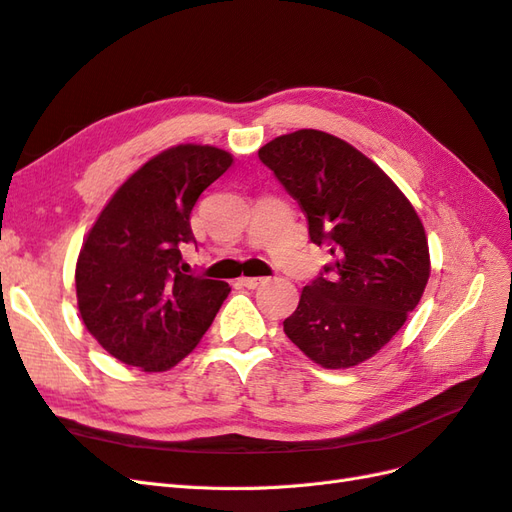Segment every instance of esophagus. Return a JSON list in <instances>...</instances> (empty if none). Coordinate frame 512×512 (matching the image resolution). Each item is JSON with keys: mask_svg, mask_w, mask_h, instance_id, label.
Returning <instances> with one entry per match:
<instances>
[{"mask_svg": "<svg viewBox=\"0 0 512 512\" xmlns=\"http://www.w3.org/2000/svg\"><path fill=\"white\" fill-rule=\"evenodd\" d=\"M263 283V278H255V276H242L240 278V285L246 287V289H255Z\"/></svg>", "mask_w": 512, "mask_h": 512, "instance_id": "obj_1", "label": "esophagus"}]
</instances>
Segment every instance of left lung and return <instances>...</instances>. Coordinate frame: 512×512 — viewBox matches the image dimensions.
Segmentation results:
<instances>
[{"mask_svg":"<svg viewBox=\"0 0 512 512\" xmlns=\"http://www.w3.org/2000/svg\"><path fill=\"white\" fill-rule=\"evenodd\" d=\"M259 159L306 212L310 240L332 255L283 321L285 334L323 368L357 366L421 300L430 278L423 223L374 161L325 131L278 136Z\"/></svg>","mask_w":512,"mask_h":512,"instance_id":"left-lung-1","label":"left lung"}]
</instances>
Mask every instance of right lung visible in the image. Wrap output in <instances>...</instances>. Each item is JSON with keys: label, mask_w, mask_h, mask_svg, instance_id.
Segmentation results:
<instances>
[{"label": "right lung", "mask_w": 512, "mask_h": 512, "mask_svg": "<svg viewBox=\"0 0 512 512\" xmlns=\"http://www.w3.org/2000/svg\"><path fill=\"white\" fill-rule=\"evenodd\" d=\"M232 155L178 144L131 174L112 195L76 263L78 310L89 334L127 366L163 372L185 359L232 291L187 274L191 210Z\"/></svg>", "instance_id": "right-lung-1"}]
</instances>
